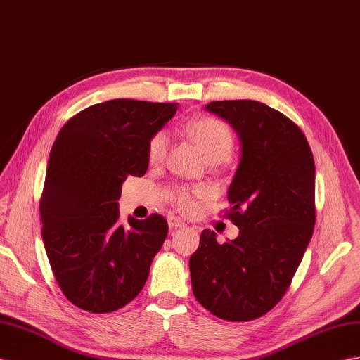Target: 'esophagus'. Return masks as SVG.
Masks as SVG:
<instances>
[{
  "mask_svg": "<svg viewBox=\"0 0 360 360\" xmlns=\"http://www.w3.org/2000/svg\"><path fill=\"white\" fill-rule=\"evenodd\" d=\"M169 226L170 228H186V224L182 222L181 219H178V217H169Z\"/></svg>",
  "mask_w": 360,
  "mask_h": 360,
  "instance_id": "obj_1",
  "label": "esophagus"
}]
</instances>
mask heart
<instances>
[{
	"label": "heart",
	"mask_w": 360,
	"mask_h": 360,
	"mask_svg": "<svg viewBox=\"0 0 360 360\" xmlns=\"http://www.w3.org/2000/svg\"><path fill=\"white\" fill-rule=\"evenodd\" d=\"M188 135L195 140L210 161H225L234 150V135L222 120L214 117H199L191 120L186 126ZM172 136L167 129H158L147 141V161L152 165L161 164L167 156ZM211 191L204 184L198 186H182L173 188L170 199L182 213H193L200 202L210 198Z\"/></svg>",
	"instance_id": "obj_1"
}]
</instances>
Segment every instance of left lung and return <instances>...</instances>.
Listing matches in <instances>:
<instances>
[{"label":"left lung","mask_w":360,"mask_h":360,"mask_svg":"<svg viewBox=\"0 0 360 360\" xmlns=\"http://www.w3.org/2000/svg\"><path fill=\"white\" fill-rule=\"evenodd\" d=\"M242 141L228 190L226 219L240 229L220 245L204 229L190 257L196 300L225 321H252L289 289L316 220L315 161L302 131L280 110L255 100L211 101Z\"/></svg>","instance_id":"left-lung-1"}]
</instances>
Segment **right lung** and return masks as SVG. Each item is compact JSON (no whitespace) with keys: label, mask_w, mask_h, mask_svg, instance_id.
Instances as JSON below:
<instances>
[{"label":"right lung","mask_w":360,"mask_h":360,"mask_svg":"<svg viewBox=\"0 0 360 360\" xmlns=\"http://www.w3.org/2000/svg\"><path fill=\"white\" fill-rule=\"evenodd\" d=\"M176 103L115 98L71 117L49 156L39 202L42 240L54 278L76 307L110 313L144 288L167 237L161 214L118 224L129 176L146 174L147 141Z\"/></svg>","instance_id":"add662e5"}]
</instances>
